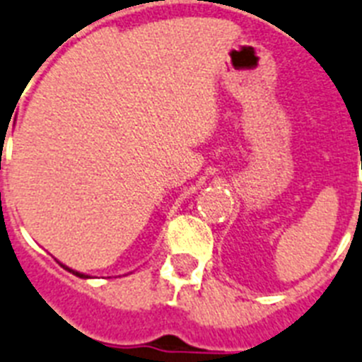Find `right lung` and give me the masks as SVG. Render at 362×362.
<instances>
[{
	"label": "right lung",
	"mask_w": 362,
	"mask_h": 362,
	"mask_svg": "<svg viewBox=\"0 0 362 362\" xmlns=\"http://www.w3.org/2000/svg\"><path fill=\"white\" fill-rule=\"evenodd\" d=\"M62 268H66L68 272H71V274H74V276H77V277H88V276H85V274H79V272H76V270H71V268H68V267H64V264H61Z\"/></svg>",
	"instance_id": "right-lung-1"
}]
</instances>
